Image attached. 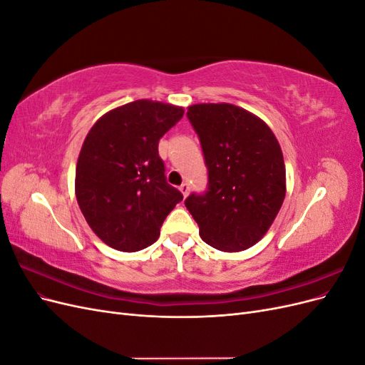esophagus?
<instances>
[{
    "label": "esophagus",
    "instance_id": "obj_1",
    "mask_svg": "<svg viewBox=\"0 0 365 365\" xmlns=\"http://www.w3.org/2000/svg\"><path fill=\"white\" fill-rule=\"evenodd\" d=\"M180 190H181V193H182L184 196H187V195H189V192H190V184H189V182H182V184L180 185Z\"/></svg>",
    "mask_w": 365,
    "mask_h": 365
}]
</instances>
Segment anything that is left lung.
I'll list each match as a JSON object with an SVG mask.
<instances>
[{
    "label": "left lung",
    "instance_id": "8db88e82",
    "mask_svg": "<svg viewBox=\"0 0 365 365\" xmlns=\"http://www.w3.org/2000/svg\"><path fill=\"white\" fill-rule=\"evenodd\" d=\"M187 118L200 137L208 182L184 204L205 244L244 251L264 236L284 200L279 141L259 117L230 103L193 105Z\"/></svg>",
    "mask_w": 365,
    "mask_h": 365
}]
</instances>
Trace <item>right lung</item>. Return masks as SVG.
Here are the masks:
<instances>
[{"label":"right lung","instance_id":"obj_1","mask_svg":"<svg viewBox=\"0 0 365 365\" xmlns=\"http://www.w3.org/2000/svg\"><path fill=\"white\" fill-rule=\"evenodd\" d=\"M184 109L135 101L105 114L88 132L76 169V197L88 225L106 245L134 252L152 245L182 201L165 180L160 138Z\"/></svg>","mask_w":365,"mask_h":365}]
</instances>
